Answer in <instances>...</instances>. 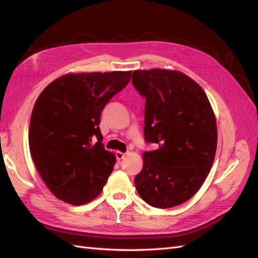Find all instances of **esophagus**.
<instances>
[{
  "instance_id": "obj_1",
  "label": "esophagus",
  "mask_w": 258,
  "mask_h": 258,
  "mask_svg": "<svg viewBox=\"0 0 258 258\" xmlns=\"http://www.w3.org/2000/svg\"><path fill=\"white\" fill-rule=\"evenodd\" d=\"M125 155H126V153H123V152H119V151H117L116 153H115V156H116V160H117V161H120V160H123V158L125 157Z\"/></svg>"
}]
</instances>
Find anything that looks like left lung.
Masks as SVG:
<instances>
[{
    "mask_svg": "<svg viewBox=\"0 0 258 258\" xmlns=\"http://www.w3.org/2000/svg\"><path fill=\"white\" fill-rule=\"evenodd\" d=\"M132 83L146 98L144 139L158 146L143 154L135 187L153 207L183 204L204 183L215 157L217 127L210 101L195 81L176 71H134Z\"/></svg>",
    "mask_w": 258,
    "mask_h": 258,
    "instance_id": "left-lung-1",
    "label": "left lung"
}]
</instances>
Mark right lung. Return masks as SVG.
Returning <instances> with one entry per match:
<instances>
[{
  "label": "right lung",
  "instance_id": "obj_1",
  "mask_svg": "<svg viewBox=\"0 0 258 258\" xmlns=\"http://www.w3.org/2000/svg\"><path fill=\"white\" fill-rule=\"evenodd\" d=\"M131 75V71L68 74L38 96L31 116L30 152L58 200L83 205L101 194L116 162L101 142V113Z\"/></svg>",
  "mask_w": 258,
  "mask_h": 258
}]
</instances>
